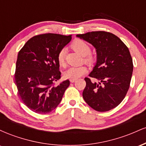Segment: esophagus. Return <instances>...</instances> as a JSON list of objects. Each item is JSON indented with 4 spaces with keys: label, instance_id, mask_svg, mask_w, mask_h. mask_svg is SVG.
I'll use <instances>...</instances> for the list:
<instances>
[{
    "label": "esophagus",
    "instance_id": "obj_1",
    "mask_svg": "<svg viewBox=\"0 0 146 146\" xmlns=\"http://www.w3.org/2000/svg\"><path fill=\"white\" fill-rule=\"evenodd\" d=\"M75 81H76V80H75V79H70V82H71V83L75 82Z\"/></svg>",
    "mask_w": 146,
    "mask_h": 146
}]
</instances>
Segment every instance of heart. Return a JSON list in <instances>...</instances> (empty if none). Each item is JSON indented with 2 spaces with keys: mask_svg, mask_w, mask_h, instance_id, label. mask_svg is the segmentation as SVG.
<instances>
[{
  "mask_svg": "<svg viewBox=\"0 0 146 146\" xmlns=\"http://www.w3.org/2000/svg\"><path fill=\"white\" fill-rule=\"evenodd\" d=\"M71 47L78 52L82 56H84V60L87 63H92L94 61V58L90 55V47L89 44L86 42L80 39H76L71 44ZM58 62L60 66H64L65 65V50H60L57 57ZM87 68L85 66H71L64 73V78L68 79H78L86 73Z\"/></svg>",
  "mask_w": 146,
  "mask_h": 146,
  "instance_id": "1",
  "label": "heart"
}]
</instances>
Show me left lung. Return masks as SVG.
<instances>
[{
    "instance_id": "obj_1",
    "label": "left lung",
    "mask_w": 146,
    "mask_h": 146,
    "mask_svg": "<svg viewBox=\"0 0 146 146\" xmlns=\"http://www.w3.org/2000/svg\"><path fill=\"white\" fill-rule=\"evenodd\" d=\"M95 48L97 62L85 78L86 85L82 96L87 104L99 112L117 107L130 87L133 63L130 51L120 38L106 31H92L76 36Z\"/></svg>"
}]
</instances>
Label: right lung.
<instances>
[{
    "label": "right lung",
    "instance_id": "add662e5",
    "mask_svg": "<svg viewBox=\"0 0 146 146\" xmlns=\"http://www.w3.org/2000/svg\"><path fill=\"white\" fill-rule=\"evenodd\" d=\"M71 35L44 33L33 36L18 54L15 82L18 95L30 110L38 114L51 112L59 105L68 80L58 86L61 78L57 57L71 41Z\"/></svg>",
    "mask_w": 146,
    "mask_h": 146
}]
</instances>
